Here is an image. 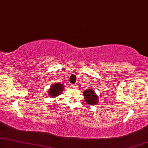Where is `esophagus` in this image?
<instances>
[{
	"label": "esophagus",
	"mask_w": 148,
	"mask_h": 148,
	"mask_svg": "<svg viewBox=\"0 0 148 148\" xmlns=\"http://www.w3.org/2000/svg\"><path fill=\"white\" fill-rule=\"evenodd\" d=\"M71 86H72V88H76L77 87V85L76 84H72Z\"/></svg>",
	"instance_id": "obj_1"
}]
</instances>
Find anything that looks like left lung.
<instances>
[{
	"instance_id": "1",
	"label": "left lung",
	"mask_w": 148,
	"mask_h": 148,
	"mask_svg": "<svg viewBox=\"0 0 148 148\" xmlns=\"http://www.w3.org/2000/svg\"><path fill=\"white\" fill-rule=\"evenodd\" d=\"M85 101L89 105H95L99 102V97L92 89L88 88L83 92Z\"/></svg>"
}]
</instances>
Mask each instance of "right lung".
<instances>
[{"mask_svg":"<svg viewBox=\"0 0 148 148\" xmlns=\"http://www.w3.org/2000/svg\"><path fill=\"white\" fill-rule=\"evenodd\" d=\"M64 89V86L61 83H54L48 90V95L51 97H56L61 94Z\"/></svg>","mask_w":148,"mask_h":148,"instance_id":"obj_1","label":"right lung"}]
</instances>
